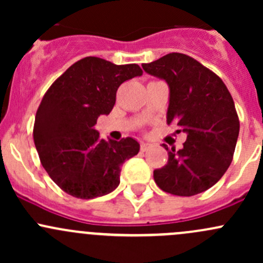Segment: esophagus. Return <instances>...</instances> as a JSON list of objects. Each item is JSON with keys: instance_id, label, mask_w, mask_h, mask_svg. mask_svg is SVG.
Returning a JSON list of instances; mask_svg holds the SVG:
<instances>
[{"instance_id": "34e87169", "label": "esophagus", "mask_w": 263, "mask_h": 263, "mask_svg": "<svg viewBox=\"0 0 263 263\" xmlns=\"http://www.w3.org/2000/svg\"><path fill=\"white\" fill-rule=\"evenodd\" d=\"M140 148H141L142 153H145V151H147L148 148H150V144H146V142H141V144H140Z\"/></svg>"}]
</instances>
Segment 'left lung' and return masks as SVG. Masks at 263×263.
I'll return each mask as SVG.
<instances>
[{
    "label": "left lung",
    "instance_id": "1",
    "mask_svg": "<svg viewBox=\"0 0 263 263\" xmlns=\"http://www.w3.org/2000/svg\"><path fill=\"white\" fill-rule=\"evenodd\" d=\"M142 68L163 79L171 89L166 123L176 124L187 140L183 148H168V163L154 171L164 192L195 196L224 176L234 155L239 118L221 79L183 53H169Z\"/></svg>",
    "mask_w": 263,
    "mask_h": 263
}]
</instances>
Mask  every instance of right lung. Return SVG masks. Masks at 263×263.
Masks as SVG:
<instances>
[{"instance_id": "right-lung-1", "label": "right lung", "mask_w": 263, "mask_h": 263, "mask_svg": "<svg viewBox=\"0 0 263 263\" xmlns=\"http://www.w3.org/2000/svg\"><path fill=\"white\" fill-rule=\"evenodd\" d=\"M141 75L136 63L85 57L47 90L35 115L34 144L50 179L66 193L90 200L118 187L122 165L140 144L131 137L105 141L94 126L113 109L121 84Z\"/></svg>"}]
</instances>
